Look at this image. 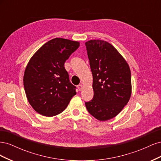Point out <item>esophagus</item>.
I'll use <instances>...</instances> for the list:
<instances>
[{
  "label": "esophagus",
  "mask_w": 161,
  "mask_h": 161,
  "mask_svg": "<svg viewBox=\"0 0 161 161\" xmlns=\"http://www.w3.org/2000/svg\"><path fill=\"white\" fill-rule=\"evenodd\" d=\"M77 88L79 89V91H82V85H79L77 86Z\"/></svg>",
  "instance_id": "obj_1"
}]
</instances>
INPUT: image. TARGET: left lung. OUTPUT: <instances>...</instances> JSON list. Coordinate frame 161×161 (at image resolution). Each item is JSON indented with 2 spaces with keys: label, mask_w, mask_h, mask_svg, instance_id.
I'll list each match as a JSON object with an SVG mask.
<instances>
[{
  "label": "left lung",
  "mask_w": 161,
  "mask_h": 161,
  "mask_svg": "<svg viewBox=\"0 0 161 161\" xmlns=\"http://www.w3.org/2000/svg\"><path fill=\"white\" fill-rule=\"evenodd\" d=\"M92 74L93 98L85 102L89 113L99 121L112 119L130 100L131 72L115 48L103 40L85 43Z\"/></svg>",
  "instance_id": "8db88e82"
}]
</instances>
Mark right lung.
Masks as SVG:
<instances>
[{"label":"right lung","mask_w":161,"mask_h":161,"mask_svg":"<svg viewBox=\"0 0 161 161\" xmlns=\"http://www.w3.org/2000/svg\"><path fill=\"white\" fill-rule=\"evenodd\" d=\"M78 42L55 38L39 49L27 64L23 85L29 103L40 114H59L76 95L64 63L79 47Z\"/></svg>","instance_id":"right-lung-1"}]
</instances>
